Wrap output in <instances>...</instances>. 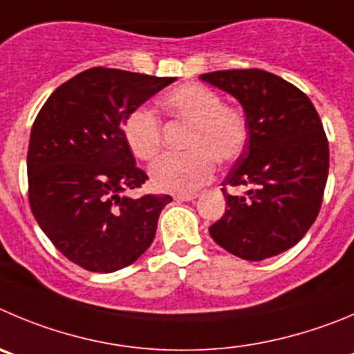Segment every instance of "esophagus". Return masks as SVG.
I'll list each match as a JSON object with an SVG mask.
<instances>
[{"label": "esophagus", "mask_w": 354, "mask_h": 354, "mask_svg": "<svg viewBox=\"0 0 354 354\" xmlns=\"http://www.w3.org/2000/svg\"><path fill=\"white\" fill-rule=\"evenodd\" d=\"M194 199H197V194H176L174 196V201H178V203H190Z\"/></svg>", "instance_id": "esophagus-1"}]
</instances>
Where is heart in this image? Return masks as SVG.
Segmentation results:
<instances>
[{"label": "heart", "instance_id": "b5f03b06", "mask_svg": "<svg viewBox=\"0 0 354 354\" xmlns=\"http://www.w3.org/2000/svg\"><path fill=\"white\" fill-rule=\"evenodd\" d=\"M162 106L171 117L190 124L183 155H164L150 167V180L157 190L192 194L213 178L214 157L232 162L243 153L248 141V124L243 111L222 104L213 88L185 84L167 92ZM124 138L141 160H151L162 145L160 122L148 108H136L124 122Z\"/></svg>", "mask_w": 354, "mask_h": 354}]
</instances>
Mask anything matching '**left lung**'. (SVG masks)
Returning a JSON list of instances; mask_svg holds the SVG:
<instances>
[{
	"label": "left lung",
	"instance_id": "8db88e82",
	"mask_svg": "<svg viewBox=\"0 0 354 354\" xmlns=\"http://www.w3.org/2000/svg\"><path fill=\"white\" fill-rule=\"evenodd\" d=\"M201 80L239 101L248 124L243 153L222 188L227 209L209 234L244 260L270 259L295 246L315 223L328 178V141L311 99L262 69H227Z\"/></svg>",
	"mask_w": 354,
	"mask_h": 354
}]
</instances>
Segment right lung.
Listing matches in <instances>:
<instances>
[{
    "instance_id": "1",
    "label": "right lung",
    "mask_w": 354,
    "mask_h": 354,
    "mask_svg": "<svg viewBox=\"0 0 354 354\" xmlns=\"http://www.w3.org/2000/svg\"><path fill=\"white\" fill-rule=\"evenodd\" d=\"M110 68L78 73L52 92L31 129L29 204L59 252L91 272L136 262L171 196L129 197L148 180L124 138L132 110L173 84Z\"/></svg>"
}]
</instances>
